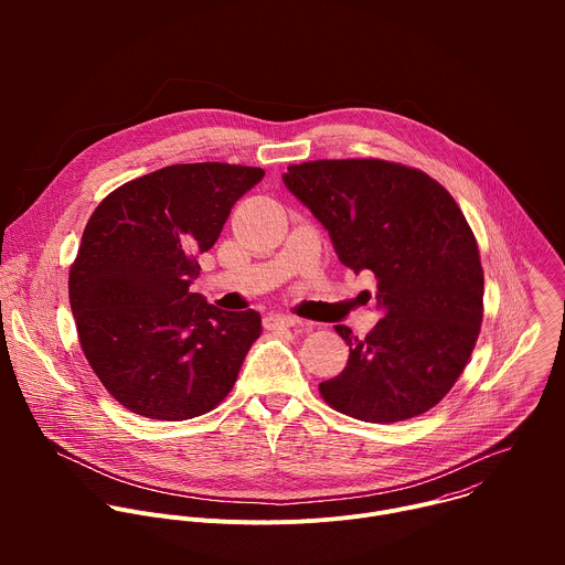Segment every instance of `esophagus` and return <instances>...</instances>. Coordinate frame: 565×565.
Returning a JSON list of instances; mask_svg holds the SVG:
<instances>
[{
	"mask_svg": "<svg viewBox=\"0 0 565 565\" xmlns=\"http://www.w3.org/2000/svg\"><path fill=\"white\" fill-rule=\"evenodd\" d=\"M297 324H299V319H295V317H290V315H284V312H270V315H266V319H264V327H266L268 331L290 329V327H297Z\"/></svg>",
	"mask_w": 565,
	"mask_h": 565,
	"instance_id": "obj_1",
	"label": "esophagus"
}]
</instances>
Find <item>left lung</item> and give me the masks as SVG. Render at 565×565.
<instances>
[{"instance_id":"8db88e82","label":"left lung","mask_w":565,"mask_h":565,"mask_svg":"<svg viewBox=\"0 0 565 565\" xmlns=\"http://www.w3.org/2000/svg\"><path fill=\"white\" fill-rule=\"evenodd\" d=\"M284 185L329 230L338 259L377 279L382 319L319 384L329 405L364 423L416 418L460 377L482 321V268L465 214L420 170L377 158L290 166Z\"/></svg>"}]
</instances>
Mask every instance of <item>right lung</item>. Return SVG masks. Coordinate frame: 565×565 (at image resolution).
Returning <instances> with one entry per match:
<instances>
[{"instance_id":"right-lung-1","label":"right lung","mask_w":565,"mask_h":565,"mask_svg":"<svg viewBox=\"0 0 565 565\" xmlns=\"http://www.w3.org/2000/svg\"><path fill=\"white\" fill-rule=\"evenodd\" d=\"M264 174L227 163L170 166L114 190L92 214L68 301L85 358L125 409L190 420L232 391L262 335V315L221 310L190 286L196 257Z\"/></svg>"}]
</instances>
